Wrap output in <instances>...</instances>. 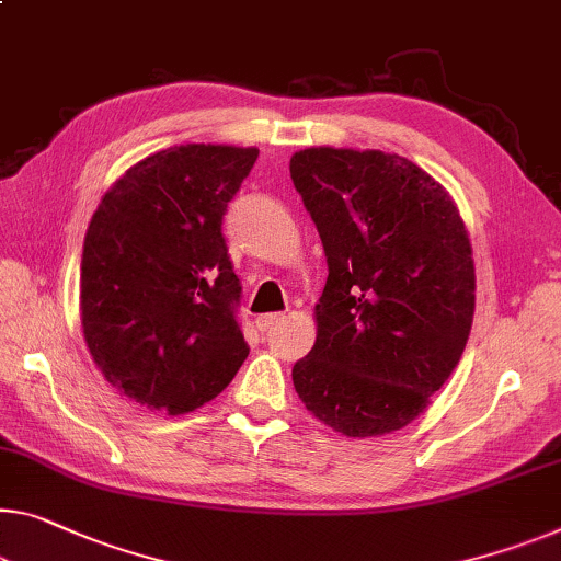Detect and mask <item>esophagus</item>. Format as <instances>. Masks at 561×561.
<instances>
[{
  "label": "esophagus",
  "mask_w": 561,
  "mask_h": 561,
  "mask_svg": "<svg viewBox=\"0 0 561 561\" xmlns=\"http://www.w3.org/2000/svg\"><path fill=\"white\" fill-rule=\"evenodd\" d=\"M283 321V313H265V316H257L255 318V325H257V331H271L273 325H278Z\"/></svg>",
  "instance_id": "1"
}]
</instances>
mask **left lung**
Here are the masks:
<instances>
[{"label":"left lung","instance_id":"left-lung-1","mask_svg":"<svg viewBox=\"0 0 561 561\" xmlns=\"http://www.w3.org/2000/svg\"><path fill=\"white\" fill-rule=\"evenodd\" d=\"M290 180L329 263L316 343L293 386L341 434H391L426 409L467 346V228L444 187L401 154L308 148L290 158Z\"/></svg>","mask_w":561,"mask_h":561}]
</instances>
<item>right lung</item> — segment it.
<instances>
[{
    "label": "right lung",
    "instance_id": "1",
    "mask_svg": "<svg viewBox=\"0 0 561 561\" xmlns=\"http://www.w3.org/2000/svg\"><path fill=\"white\" fill-rule=\"evenodd\" d=\"M255 148L180 145L125 172L82 248V331L102 376L170 416L215 399L248 358L222 215Z\"/></svg>",
    "mask_w": 561,
    "mask_h": 561
}]
</instances>
